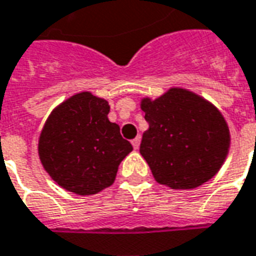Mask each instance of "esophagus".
<instances>
[{"mask_svg": "<svg viewBox=\"0 0 256 256\" xmlns=\"http://www.w3.org/2000/svg\"><path fill=\"white\" fill-rule=\"evenodd\" d=\"M140 142H141V137L140 136H137L134 140H132V144H133L134 150H138V146H140Z\"/></svg>", "mask_w": 256, "mask_h": 256, "instance_id": "1", "label": "esophagus"}]
</instances>
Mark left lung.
<instances>
[{
    "label": "left lung",
    "instance_id": "8db88e82",
    "mask_svg": "<svg viewBox=\"0 0 256 256\" xmlns=\"http://www.w3.org/2000/svg\"><path fill=\"white\" fill-rule=\"evenodd\" d=\"M141 110L148 130L140 152L160 184L178 190L201 186L215 176L230 146L228 128L212 104L190 91L170 88Z\"/></svg>",
    "mask_w": 256,
    "mask_h": 256
}]
</instances>
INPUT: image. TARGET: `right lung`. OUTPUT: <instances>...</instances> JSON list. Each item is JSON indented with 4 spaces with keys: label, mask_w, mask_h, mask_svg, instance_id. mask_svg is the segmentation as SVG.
Listing matches in <instances>:
<instances>
[{
    "label": "right lung",
    "mask_w": 256,
    "mask_h": 256,
    "mask_svg": "<svg viewBox=\"0 0 256 256\" xmlns=\"http://www.w3.org/2000/svg\"><path fill=\"white\" fill-rule=\"evenodd\" d=\"M108 114L105 100L80 92L47 119L38 141L41 164L65 190L91 196L110 187L120 162L133 150Z\"/></svg>",
    "instance_id": "1"
}]
</instances>
